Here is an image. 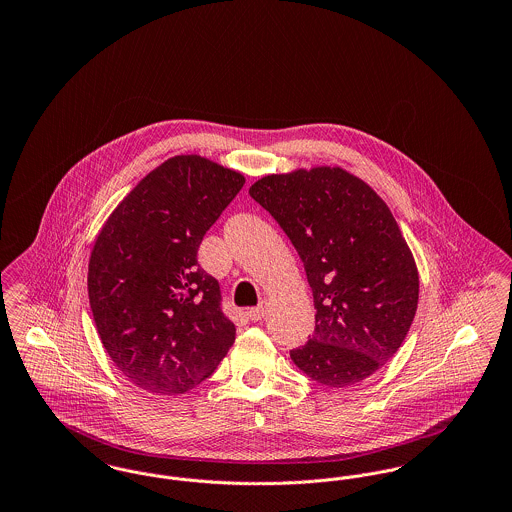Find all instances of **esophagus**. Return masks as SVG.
Wrapping results in <instances>:
<instances>
[{"label": "esophagus", "mask_w": 512, "mask_h": 512, "mask_svg": "<svg viewBox=\"0 0 512 512\" xmlns=\"http://www.w3.org/2000/svg\"><path fill=\"white\" fill-rule=\"evenodd\" d=\"M268 311V301L267 299H263L257 307H253V309H249L247 311V315H249V318L253 320V322H257V320H261V318L265 317L267 315Z\"/></svg>", "instance_id": "34e87169"}]
</instances>
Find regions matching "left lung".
Masks as SVG:
<instances>
[{
	"instance_id": "left-lung-1",
	"label": "left lung",
	"mask_w": 512,
	"mask_h": 512,
	"mask_svg": "<svg viewBox=\"0 0 512 512\" xmlns=\"http://www.w3.org/2000/svg\"><path fill=\"white\" fill-rule=\"evenodd\" d=\"M249 195L282 226L315 299V332L290 353L328 388L363 382L405 340L418 307V268L386 201L341 167L267 174Z\"/></svg>"
}]
</instances>
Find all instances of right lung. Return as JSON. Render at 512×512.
<instances>
[{
    "instance_id": "add662e5",
    "label": "right lung",
    "mask_w": 512,
    "mask_h": 512,
    "mask_svg": "<svg viewBox=\"0 0 512 512\" xmlns=\"http://www.w3.org/2000/svg\"><path fill=\"white\" fill-rule=\"evenodd\" d=\"M244 184L242 172L207 157L174 155L101 226L88 263L90 309L107 355L138 388L190 391L236 340L197 249Z\"/></svg>"
}]
</instances>
